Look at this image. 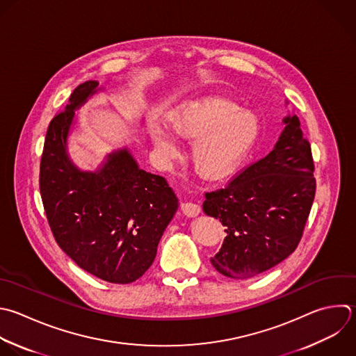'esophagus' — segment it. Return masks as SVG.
Here are the masks:
<instances>
[{"label":"esophagus","instance_id":"34e87169","mask_svg":"<svg viewBox=\"0 0 356 356\" xmlns=\"http://www.w3.org/2000/svg\"><path fill=\"white\" fill-rule=\"evenodd\" d=\"M181 210L185 216L188 217H196L200 214V206L197 203H193V202H185L181 204Z\"/></svg>","mask_w":356,"mask_h":356}]
</instances>
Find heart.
Returning <instances> with one entry per match:
<instances>
[{
  "label": "heart",
  "mask_w": 356,
  "mask_h": 356,
  "mask_svg": "<svg viewBox=\"0 0 356 356\" xmlns=\"http://www.w3.org/2000/svg\"><path fill=\"white\" fill-rule=\"evenodd\" d=\"M167 122L177 136L195 139L191 159L196 172L204 179H220L232 172L259 136L257 118L217 95L184 102L168 111ZM170 129L156 118L149 124L153 145L167 156L175 153Z\"/></svg>",
  "instance_id": "obj_1"
}]
</instances>
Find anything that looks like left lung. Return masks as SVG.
<instances>
[{"mask_svg":"<svg viewBox=\"0 0 356 356\" xmlns=\"http://www.w3.org/2000/svg\"><path fill=\"white\" fill-rule=\"evenodd\" d=\"M274 149L227 186L207 192L203 211L225 227L220 252L210 259L225 277H254L286 259L298 246L316 192L313 159L296 115Z\"/></svg>","mask_w":356,"mask_h":356,"instance_id":"1","label":"left lung"}]
</instances>
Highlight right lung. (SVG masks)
I'll list each match as a JSON object with an SVG mask.
<instances>
[{
    "label": "right lung",
    "mask_w": 356,
    "mask_h": 356,
    "mask_svg": "<svg viewBox=\"0 0 356 356\" xmlns=\"http://www.w3.org/2000/svg\"><path fill=\"white\" fill-rule=\"evenodd\" d=\"M100 90L79 85L47 129L40 164V193L58 246L85 271L129 284L154 261L178 199L165 178L139 168L124 147L107 154L96 171H82L67 146L75 111Z\"/></svg>",
    "instance_id": "right-lung-1"
}]
</instances>
